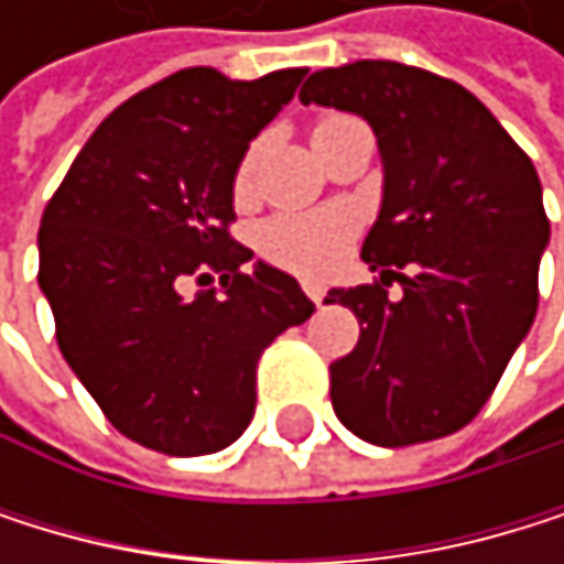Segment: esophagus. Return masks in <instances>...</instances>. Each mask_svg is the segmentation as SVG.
Masks as SVG:
<instances>
[{"mask_svg":"<svg viewBox=\"0 0 564 564\" xmlns=\"http://www.w3.org/2000/svg\"><path fill=\"white\" fill-rule=\"evenodd\" d=\"M301 288H304V294H307L314 304H321V301H324V288L317 284V280H301Z\"/></svg>","mask_w":564,"mask_h":564,"instance_id":"34e87169","label":"esophagus"}]
</instances>
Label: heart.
Instances as JSON below:
<instances>
[{"instance_id":"1","label":"heart","mask_w":564,"mask_h":564,"mask_svg":"<svg viewBox=\"0 0 564 564\" xmlns=\"http://www.w3.org/2000/svg\"><path fill=\"white\" fill-rule=\"evenodd\" d=\"M345 115H324L314 121L311 138L317 141L321 134H328L335 124H341ZM257 144L247 148V155L240 159V169H236V196H243L250 188V175L257 169ZM355 236V219L345 213H304V216H273L260 226L257 232V247L260 253L276 263L297 273H324L332 270L341 253L348 250Z\"/></svg>"}]
</instances>
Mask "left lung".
<instances>
[{"mask_svg":"<svg viewBox=\"0 0 564 564\" xmlns=\"http://www.w3.org/2000/svg\"><path fill=\"white\" fill-rule=\"evenodd\" d=\"M301 104L365 118L386 169L361 247L379 280L324 297L361 324L351 355L332 361L335 413L376 446L457 433L501 382L538 311L549 247L538 172L467 87L395 59L317 70ZM392 279L399 302L384 291Z\"/></svg>","mask_w":564,"mask_h":564,"instance_id":"8db88e82","label":"left lung"}]
</instances>
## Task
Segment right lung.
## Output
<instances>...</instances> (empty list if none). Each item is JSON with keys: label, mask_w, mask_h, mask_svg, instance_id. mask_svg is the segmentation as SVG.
<instances>
[{"label": "right lung", "mask_w": 564, "mask_h": 564, "mask_svg": "<svg viewBox=\"0 0 564 564\" xmlns=\"http://www.w3.org/2000/svg\"><path fill=\"white\" fill-rule=\"evenodd\" d=\"M304 67L229 80L188 67L107 115L40 223V288L56 345L128 440L203 457L240 436L257 361L314 304L229 236L232 178ZM220 288L185 299L188 279Z\"/></svg>", "instance_id": "add662e5"}]
</instances>
